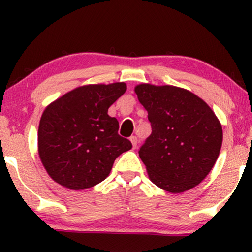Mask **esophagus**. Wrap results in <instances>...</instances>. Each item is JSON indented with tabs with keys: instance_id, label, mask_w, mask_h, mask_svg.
<instances>
[{
	"instance_id": "obj_1",
	"label": "esophagus",
	"mask_w": 252,
	"mask_h": 252,
	"mask_svg": "<svg viewBox=\"0 0 252 252\" xmlns=\"http://www.w3.org/2000/svg\"><path fill=\"white\" fill-rule=\"evenodd\" d=\"M129 140H130V142H132V146H133V148H134V149H135L136 146H137V137L133 135V136H130V137H129Z\"/></svg>"
}]
</instances>
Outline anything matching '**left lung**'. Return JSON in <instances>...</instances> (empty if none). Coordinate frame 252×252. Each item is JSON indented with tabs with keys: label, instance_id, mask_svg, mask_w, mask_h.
<instances>
[{
	"label": "left lung",
	"instance_id": "8db88e82",
	"mask_svg": "<svg viewBox=\"0 0 252 252\" xmlns=\"http://www.w3.org/2000/svg\"><path fill=\"white\" fill-rule=\"evenodd\" d=\"M134 91L153 129L139 151L151 182L171 194L196 187L218 159L222 143L219 119L185 88L140 84Z\"/></svg>",
	"mask_w": 252,
	"mask_h": 252
}]
</instances>
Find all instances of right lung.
<instances>
[{
    "instance_id": "right-lung-1",
    "label": "right lung",
    "mask_w": 252,
    "mask_h": 252,
    "mask_svg": "<svg viewBox=\"0 0 252 252\" xmlns=\"http://www.w3.org/2000/svg\"><path fill=\"white\" fill-rule=\"evenodd\" d=\"M125 82L85 85L44 109L37 130V151L47 173L71 190L94 187L110 174L116 158L132 149L118 134V120L108 110Z\"/></svg>"
}]
</instances>
